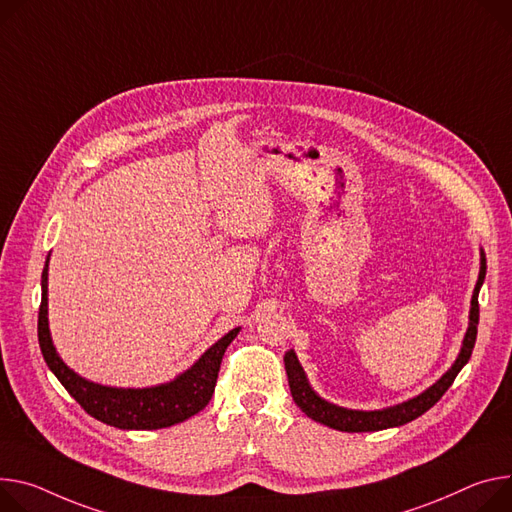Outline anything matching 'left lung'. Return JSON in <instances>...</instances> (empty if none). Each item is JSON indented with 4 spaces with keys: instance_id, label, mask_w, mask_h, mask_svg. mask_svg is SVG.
<instances>
[{
    "instance_id": "obj_1",
    "label": "left lung",
    "mask_w": 512,
    "mask_h": 512,
    "mask_svg": "<svg viewBox=\"0 0 512 512\" xmlns=\"http://www.w3.org/2000/svg\"><path fill=\"white\" fill-rule=\"evenodd\" d=\"M484 277H486V255L482 251L480 275H478V284H476V290H474V296H472L470 327H468L466 339H463L461 351H459L455 363L451 365V369L437 384H433L423 394H418L416 398H412L408 402H402L398 406L384 408V410L365 412V410L341 408V406H335L327 400H322L310 388L304 369L298 363L296 353L288 351L286 357H284V363H286V374H288V382H290L294 402L302 408L304 414H308L312 418V421L322 423V425H327V427L337 429V431H347V433H365V431H382V429H390V427H400V425H406V423L414 421V418H418L421 414H425L431 406H435L441 400V396L449 390V386L457 378L461 367L466 365L472 357V351H474V345H476V335H478V320H480L478 294H480V288L484 284Z\"/></svg>"
}]
</instances>
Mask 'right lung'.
<instances>
[{"instance_id":"right-lung-1","label":"right lung","mask_w":512,"mask_h":512,"mask_svg":"<svg viewBox=\"0 0 512 512\" xmlns=\"http://www.w3.org/2000/svg\"><path fill=\"white\" fill-rule=\"evenodd\" d=\"M46 282H49V261L42 269V300L38 310V345L46 365L51 367L65 390L81 404V408L98 421L116 429L151 431L171 427L200 412L212 398L220 361L226 347L239 335V329L226 333L214 343L185 374L169 384L143 390L108 388L79 378L57 355L46 318Z\"/></svg>"}]
</instances>
